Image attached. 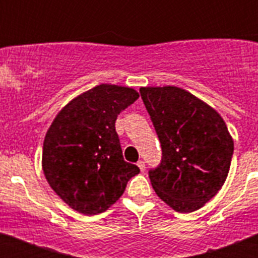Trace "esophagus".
Masks as SVG:
<instances>
[{"label":"esophagus","instance_id":"1","mask_svg":"<svg viewBox=\"0 0 258 258\" xmlns=\"http://www.w3.org/2000/svg\"><path fill=\"white\" fill-rule=\"evenodd\" d=\"M137 165L140 166L141 172H145V169H146V164H145V161H143V160H140V161H138V163H137Z\"/></svg>","mask_w":258,"mask_h":258}]
</instances>
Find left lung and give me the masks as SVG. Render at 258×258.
<instances>
[{"label": "left lung", "mask_w": 258, "mask_h": 258, "mask_svg": "<svg viewBox=\"0 0 258 258\" xmlns=\"http://www.w3.org/2000/svg\"><path fill=\"white\" fill-rule=\"evenodd\" d=\"M161 145V161L149 170L157 197L179 213L202 208L225 183L234 142L218 112L175 86L141 88Z\"/></svg>", "instance_id": "obj_1"}]
</instances>
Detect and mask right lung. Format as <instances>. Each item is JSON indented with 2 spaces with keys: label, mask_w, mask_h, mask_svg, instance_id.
<instances>
[{
  "label": "right lung",
  "mask_w": 258,
  "mask_h": 258,
  "mask_svg": "<svg viewBox=\"0 0 258 258\" xmlns=\"http://www.w3.org/2000/svg\"><path fill=\"white\" fill-rule=\"evenodd\" d=\"M140 94L102 84L71 101L54 118L42 150L50 187L71 208L102 213L124 194L140 168L126 163L116 133L117 115Z\"/></svg>",
  "instance_id": "add662e5"
}]
</instances>
